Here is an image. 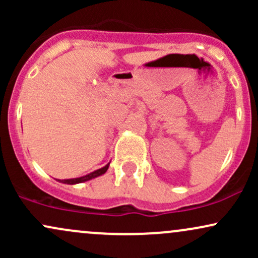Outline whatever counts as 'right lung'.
Here are the masks:
<instances>
[{"mask_svg":"<svg viewBox=\"0 0 258 258\" xmlns=\"http://www.w3.org/2000/svg\"><path fill=\"white\" fill-rule=\"evenodd\" d=\"M108 167H109V164L106 165V166H104V167L99 168V170L94 171V172H92V173H90V174H86V176H84V177H80V178L63 179V180L58 179V180H59V182H61V183H65V184H76V183H82V182H86V180H90V179H92V178H96V177L100 176V174L105 173L106 170H108Z\"/></svg>","mask_w":258,"mask_h":258,"instance_id":"right-lung-1","label":"right lung"}]
</instances>
